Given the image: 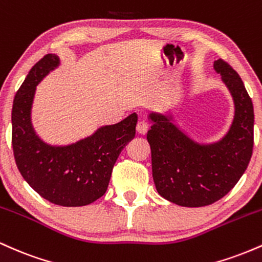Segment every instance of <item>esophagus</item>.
Segmentation results:
<instances>
[{
	"instance_id": "1",
	"label": "esophagus",
	"mask_w": 262,
	"mask_h": 262,
	"mask_svg": "<svg viewBox=\"0 0 262 262\" xmlns=\"http://www.w3.org/2000/svg\"><path fill=\"white\" fill-rule=\"evenodd\" d=\"M148 129H149L148 122L144 121V119H140V121L138 122V124H137V132H138V133H139V134H146Z\"/></svg>"
}]
</instances>
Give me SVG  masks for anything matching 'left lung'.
Here are the masks:
<instances>
[{
  "label": "left lung",
  "mask_w": 262,
  "mask_h": 262,
  "mask_svg": "<svg viewBox=\"0 0 262 262\" xmlns=\"http://www.w3.org/2000/svg\"><path fill=\"white\" fill-rule=\"evenodd\" d=\"M214 69L230 90L235 118L221 141L198 145L170 118L150 114L146 134L151 149L152 177L159 194L182 207H203L223 198L245 172L254 148V107L244 83L223 59Z\"/></svg>",
  "instance_id": "left-lung-1"
}]
</instances>
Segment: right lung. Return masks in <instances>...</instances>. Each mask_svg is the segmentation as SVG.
I'll use <instances>...</instances> for the list:
<instances>
[{
    "label": "right lung",
    "mask_w": 262,
    "mask_h": 262,
    "mask_svg": "<svg viewBox=\"0 0 262 262\" xmlns=\"http://www.w3.org/2000/svg\"><path fill=\"white\" fill-rule=\"evenodd\" d=\"M59 64L47 54L27 75L12 107V148L20 175L41 197L62 207H81L106 193L114 164L135 135L138 116L106 125L69 146H49L33 132L31 106L35 86Z\"/></svg>",
    "instance_id": "obj_1"
}]
</instances>
